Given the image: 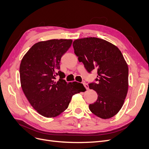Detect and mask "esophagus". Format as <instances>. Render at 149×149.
I'll return each mask as SVG.
<instances>
[{"instance_id":"1","label":"esophagus","mask_w":149,"mask_h":149,"mask_svg":"<svg viewBox=\"0 0 149 149\" xmlns=\"http://www.w3.org/2000/svg\"><path fill=\"white\" fill-rule=\"evenodd\" d=\"M83 84H84V86L85 87V88H86V90H88V89H89V86L88 85V84H86V83H83Z\"/></svg>"}]
</instances>
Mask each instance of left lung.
<instances>
[{
  "label": "left lung",
  "mask_w": 149,
  "mask_h": 149,
  "mask_svg": "<svg viewBox=\"0 0 149 149\" xmlns=\"http://www.w3.org/2000/svg\"><path fill=\"white\" fill-rule=\"evenodd\" d=\"M74 53L88 72L97 70V83L89 84L97 101L90 111L102 119L110 118L122 107L128 90V67L118 47L105 40L86 37L75 40Z\"/></svg>",
  "instance_id": "1"
}]
</instances>
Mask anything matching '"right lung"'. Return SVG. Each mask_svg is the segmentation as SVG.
Returning <instances> with one entry per match:
<instances>
[{"label": "right lung", "mask_w": 149, "mask_h": 149, "mask_svg": "<svg viewBox=\"0 0 149 149\" xmlns=\"http://www.w3.org/2000/svg\"><path fill=\"white\" fill-rule=\"evenodd\" d=\"M71 39H52L35 43L21 60L20 81L27 100L43 117L58 116L68 107L73 95L86 89L77 81L67 83L59 70L63 55L70 47ZM60 76L58 81L56 80Z\"/></svg>", "instance_id": "right-lung-1"}]
</instances>
